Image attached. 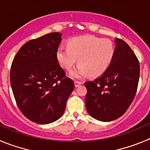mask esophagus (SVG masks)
<instances>
[{
  "label": "esophagus",
  "mask_w": 150,
  "mask_h": 150,
  "mask_svg": "<svg viewBox=\"0 0 150 150\" xmlns=\"http://www.w3.org/2000/svg\"><path fill=\"white\" fill-rule=\"evenodd\" d=\"M82 81H75V87H78V86H80L81 84H82Z\"/></svg>",
  "instance_id": "1"
}]
</instances>
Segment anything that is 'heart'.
<instances>
[{
    "mask_svg": "<svg viewBox=\"0 0 150 150\" xmlns=\"http://www.w3.org/2000/svg\"><path fill=\"white\" fill-rule=\"evenodd\" d=\"M115 55L113 42L93 36L75 37L69 42L68 46H60L56 58L60 67L70 70L76 62L80 63L70 72V76L81 78L90 74L98 76L108 69Z\"/></svg>",
    "mask_w": 150,
    "mask_h": 150,
    "instance_id": "b5f03b06",
    "label": "heart"
}]
</instances>
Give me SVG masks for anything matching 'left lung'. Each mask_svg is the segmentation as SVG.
Masks as SVG:
<instances>
[{"label": "left lung", "mask_w": 150, "mask_h": 150, "mask_svg": "<svg viewBox=\"0 0 150 150\" xmlns=\"http://www.w3.org/2000/svg\"><path fill=\"white\" fill-rule=\"evenodd\" d=\"M115 55L101 76L85 82L86 108L92 117L110 122L125 114L135 96L140 64L127 43L115 39Z\"/></svg>", "instance_id": "1"}]
</instances>
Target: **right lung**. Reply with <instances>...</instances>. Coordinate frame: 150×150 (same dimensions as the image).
Masks as SVG:
<instances>
[{"mask_svg": "<svg viewBox=\"0 0 150 150\" xmlns=\"http://www.w3.org/2000/svg\"><path fill=\"white\" fill-rule=\"evenodd\" d=\"M61 36L54 32L30 40L12 63L10 83L16 104L36 123L48 124L60 118L75 88L56 58Z\"/></svg>", "mask_w": 150, "mask_h": 150, "instance_id": "add662e5", "label": "right lung"}]
</instances>
